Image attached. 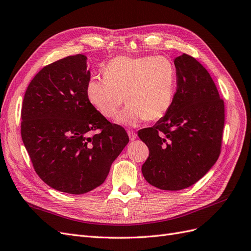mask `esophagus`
Returning a JSON list of instances; mask_svg holds the SVG:
<instances>
[{
  "instance_id": "1",
  "label": "esophagus",
  "mask_w": 251,
  "mask_h": 251,
  "mask_svg": "<svg viewBox=\"0 0 251 251\" xmlns=\"http://www.w3.org/2000/svg\"><path fill=\"white\" fill-rule=\"evenodd\" d=\"M128 135H129V139H130V141H133L136 139V133L132 130H128Z\"/></svg>"
}]
</instances>
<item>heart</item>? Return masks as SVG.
<instances>
[{"instance_id":"heart-1","label":"heart","mask_w":251,"mask_h":251,"mask_svg":"<svg viewBox=\"0 0 251 251\" xmlns=\"http://www.w3.org/2000/svg\"><path fill=\"white\" fill-rule=\"evenodd\" d=\"M103 75L90 79L86 96L104 118H115L125 100L128 104L117 119L125 126L159 120L171 107L177 73L165 56H118L104 67Z\"/></svg>"}]
</instances>
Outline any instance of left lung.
I'll return each mask as SVG.
<instances>
[{
	"label": "left lung",
	"mask_w": 251,
	"mask_h": 251,
	"mask_svg": "<svg viewBox=\"0 0 251 251\" xmlns=\"http://www.w3.org/2000/svg\"><path fill=\"white\" fill-rule=\"evenodd\" d=\"M177 87L171 107L152 127L137 132L149 148L143 175L160 190L178 191L203 177L222 147L224 101L209 73L192 56L174 59Z\"/></svg>",
	"instance_id": "1"
}]
</instances>
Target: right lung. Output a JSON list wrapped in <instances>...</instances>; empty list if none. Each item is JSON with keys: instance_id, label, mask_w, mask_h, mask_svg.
Instances as JSON below:
<instances>
[{"instance_id": "right-lung-1", "label": "right lung", "mask_w": 251, "mask_h": 251, "mask_svg": "<svg viewBox=\"0 0 251 251\" xmlns=\"http://www.w3.org/2000/svg\"><path fill=\"white\" fill-rule=\"evenodd\" d=\"M86 59L77 54L44 67L22 105V140L36 174L51 188L75 195L102 184L129 142L125 129L88 101Z\"/></svg>"}]
</instances>
